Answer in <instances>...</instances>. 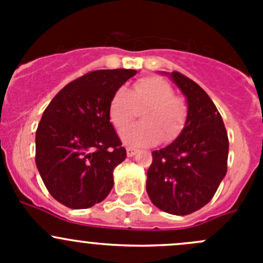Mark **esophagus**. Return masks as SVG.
Wrapping results in <instances>:
<instances>
[{
    "label": "esophagus",
    "instance_id": "34e87169",
    "mask_svg": "<svg viewBox=\"0 0 263 263\" xmlns=\"http://www.w3.org/2000/svg\"><path fill=\"white\" fill-rule=\"evenodd\" d=\"M136 153H137V148L127 147V156H129V158H131V156L136 155Z\"/></svg>",
    "mask_w": 263,
    "mask_h": 263
}]
</instances>
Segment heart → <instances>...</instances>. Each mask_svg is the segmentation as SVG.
Here are the masks:
<instances>
[{
	"label": "heart",
	"mask_w": 263,
	"mask_h": 263,
	"mask_svg": "<svg viewBox=\"0 0 263 263\" xmlns=\"http://www.w3.org/2000/svg\"><path fill=\"white\" fill-rule=\"evenodd\" d=\"M144 123L135 124L122 132L127 145L144 147L158 141L173 140L187 118V105L182 98L174 97V89L165 80L156 76L140 79L131 90L121 86L109 102V117L117 129L128 126L139 110Z\"/></svg>",
	"instance_id": "heart-1"
}]
</instances>
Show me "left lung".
I'll list each match as a JSON object with an SVG mask.
<instances>
[{"instance_id":"1","label":"left lung","mask_w":263,"mask_h":263,"mask_svg":"<svg viewBox=\"0 0 263 263\" xmlns=\"http://www.w3.org/2000/svg\"><path fill=\"white\" fill-rule=\"evenodd\" d=\"M166 75L187 99V119L171 145L153 151L146 191L160 210L188 215L210 202L224 179L229 140L221 116L205 90L177 71Z\"/></svg>"}]
</instances>
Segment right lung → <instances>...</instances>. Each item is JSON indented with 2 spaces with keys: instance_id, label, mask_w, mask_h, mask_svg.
Masks as SVG:
<instances>
[{
  "instance_id": "obj_1",
  "label": "right lung",
  "mask_w": 263,
  "mask_h": 263,
  "mask_svg": "<svg viewBox=\"0 0 263 263\" xmlns=\"http://www.w3.org/2000/svg\"><path fill=\"white\" fill-rule=\"evenodd\" d=\"M136 70H98L66 85L50 100L35 134V164L54 200L70 209L99 203L126 159L110 123L112 95Z\"/></svg>"
}]
</instances>
